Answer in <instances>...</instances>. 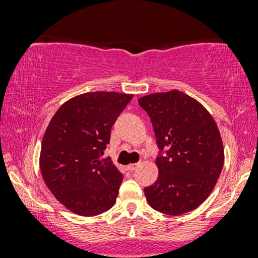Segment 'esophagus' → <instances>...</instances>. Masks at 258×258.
Wrapping results in <instances>:
<instances>
[{"instance_id":"obj_1","label":"esophagus","mask_w":258,"mask_h":258,"mask_svg":"<svg viewBox=\"0 0 258 258\" xmlns=\"http://www.w3.org/2000/svg\"><path fill=\"white\" fill-rule=\"evenodd\" d=\"M139 165H140V163H130V165L127 166V170H128V171H135L137 167H139Z\"/></svg>"}]
</instances>
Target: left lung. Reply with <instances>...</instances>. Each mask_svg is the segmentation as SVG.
I'll list each match as a JSON object with an SVG mask.
<instances>
[{
    "mask_svg": "<svg viewBox=\"0 0 258 258\" xmlns=\"http://www.w3.org/2000/svg\"><path fill=\"white\" fill-rule=\"evenodd\" d=\"M139 103L150 116L160 148L157 181L145 188L148 205L171 216L197 209L215 188L225 161L215 119L178 90L151 93Z\"/></svg>",
    "mask_w": 258,
    "mask_h": 258,
    "instance_id": "obj_1",
    "label": "left lung"
}]
</instances>
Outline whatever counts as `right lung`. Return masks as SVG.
Listing matches in <instances>:
<instances>
[{"label": "right lung", "instance_id": "1", "mask_svg": "<svg viewBox=\"0 0 258 258\" xmlns=\"http://www.w3.org/2000/svg\"><path fill=\"white\" fill-rule=\"evenodd\" d=\"M134 95L87 92L64 102L49 121L40 168L53 196L76 215L92 217L113 206L122 173L102 158L111 128Z\"/></svg>", "mask_w": 258, "mask_h": 258}]
</instances>
